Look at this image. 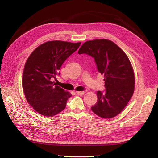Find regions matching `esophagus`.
<instances>
[{
	"mask_svg": "<svg viewBox=\"0 0 158 158\" xmlns=\"http://www.w3.org/2000/svg\"><path fill=\"white\" fill-rule=\"evenodd\" d=\"M85 92V91H82V92H80V91H77V92H76V94H77L78 95H84Z\"/></svg>",
	"mask_w": 158,
	"mask_h": 158,
	"instance_id": "1",
	"label": "esophagus"
}]
</instances>
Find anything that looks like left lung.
I'll use <instances>...</instances> for the list:
<instances>
[{"instance_id": "1", "label": "left lung", "mask_w": 158, "mask_h": 158, "mask_svg": "<svg viewBox=\"0 0 158 158\" xmlns=\"http://www.w3.org/2000/svg\"><path fill=\"white\" fill-rule=\"evenodd\" d=\"M78 54H87L95 60L99 73L105 76V92L98 91V102L92 111L98 116L110 118L126 107L135 89V78L128 56L120 47L108 40L88 41Z\"/></svg>"}]
</instances>
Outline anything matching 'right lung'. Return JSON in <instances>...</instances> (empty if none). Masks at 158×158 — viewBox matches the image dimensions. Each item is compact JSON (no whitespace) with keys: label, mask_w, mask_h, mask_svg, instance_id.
<instances>
[{"label":"right lung","mask_w":158,"mask_h":158,"mask_svg":"<svg viewBox=\"0 0 158 158\" xmlns=\"http://www.w3.org/2000/svg\"><path fill=\"white\" fill-rule=\"evenodd\" d=\"M79 43L51 41L33 51L25 64L22 87L27 102L38 113L52 117L65 109L72 95L52 80L62 64L78 49Z\"/></svg>","instance_id":"obj_1"}]
</instances>
